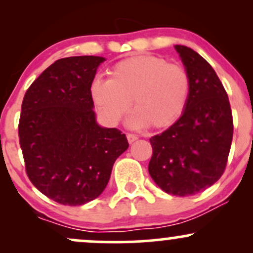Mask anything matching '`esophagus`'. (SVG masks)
Returning a JSON list of instances; mask_svg holds the SVG:
<instances>
[{"label":"esophagus","mask_w":253,"mask_h":253,"mask_svg":"<svg viewBox=\"0 0 253 253\" xmlns=\"http://www.w3.org/2000/svg\"><path fill=\"white\" fill-rule=\"evenodd\" d=\"M136 139H138V136H136L135 134H133V133H127V140H128L129 144L134 143Z\"/></svg>","instance_id":"esophagus-1"}]
</instances>
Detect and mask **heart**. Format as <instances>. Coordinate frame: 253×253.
<instances>
[{
  "instance_id": "1",
  "label": "heart",
  "mask_w": 253,
  "mask_h": 253,
  "mask_svg": "<svg viewBox=\"0 0 253 253\" xmlns=\"http://www.w3.org/2000/svg\"><path fill=\"white\" fill-rule=\"evenodd\" d=\"M190 92L187 70L164 58L139 54L125 58L109 70V80L96 78L90 85L94 106L107 123L117 125L130 108L134 127H169L182 115Z\"/></svg>"
}]
</instances>
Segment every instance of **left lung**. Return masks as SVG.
I'll return each instance as SVG.
<instances>
[{
  "label": "left lung",
  "mask_w": 253,
  "mask_h": 253,
  "mask_svg": "<svg viewBox=\"0 0 253 253\" xmlns=\"http://www.w3.org/2000/svg\"><path fill=\"white\" fill-rule=\"evenodd\" d=\"M175 48L189 75V97L181 118L150 139L153 152L149 172L165 193L189 196L222 176L233 138V118L227 92L211 64L187 46Z\"/></svg>",
  "instance_id": "left-lung-1"
}]
</instances>
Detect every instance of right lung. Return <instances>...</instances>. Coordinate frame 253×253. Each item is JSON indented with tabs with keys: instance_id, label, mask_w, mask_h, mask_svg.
<instances>
[{
	"instance_id": "right-lung-1",
	"label": "right lung",
	"mask_w": 253,
	"mask_h": 253,
	"mask_svg": "<svg viewBox=\"0 0 253 253\" xmlns=\"http://www.w3.org/2000/svg\"><path fill=\"white\" fill-rule=\"evenodd\" d=\"M103 57L58 59L26 91L19 139L28 178L64 206H82L102 194L126 135L96 123L90 85Z\"/></svg>"
}]
</instances>
